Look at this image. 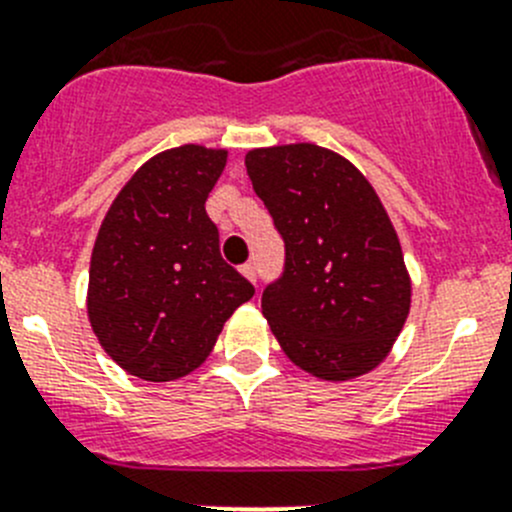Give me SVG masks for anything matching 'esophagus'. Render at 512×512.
<instances>
[{
  "label": "esophagus",
  "instance_id": "1",
  "mask_svg": "<svg viewBox=\"0 0 512 512\" xmlns=\"http://www.w3.org/2000/svg\"><path fill=\"white\" fill-rule=\"evenodd\" d=\"M242 275H245L247 280H250L252 285L257 283V270H255V262H247V265H242Z\"/></svg>",
  "mask_w": 512,
  "mask_h": 512
}]
</instances>
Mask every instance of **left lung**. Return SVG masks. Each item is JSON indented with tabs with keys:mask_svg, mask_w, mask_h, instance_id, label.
<instances>
[{
	"mask_svg": "<svg viewBox=\"0 0 512 512\" xmlns=\"http://www.w3.org/2000/svg\"><path fill=\"white\" fill-rule=\"evenodd\" d=\"M245 166L285 240L283 278L262 293L272 336L315 379L374 371L412 308L399 234L374 186L315 143L252 148Z\"/></svg>",
	"mask_w": 512,
	"mask_h": 512,
	"instance_id": "obj_1",
	"label": "left lung"
}]
</instances>
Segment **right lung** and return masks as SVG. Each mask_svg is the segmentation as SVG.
Here are the masks:
<instances>
[{"instance_id": "1", "label": "right lung", "mask_w": 512, "mask_h": 512, "mask_svg": "<svg viewBox=\"0 0 512 512\" xmlns=\"http://www.w3.org/2000/svg\"><path fill=\"white\" fill-rule=\"evenodd\" d=\"M224 166L227 148L161 151L126 181L98 229L88 321L103 351L143 381L199 369L229 315L255 295L219 255L204 209Z\"/></svg>"}]
</instances>
